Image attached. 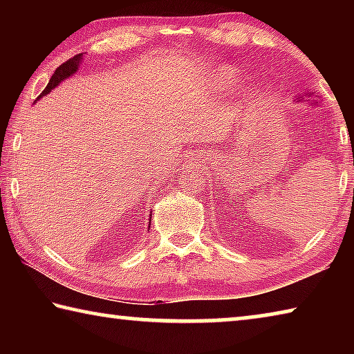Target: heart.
Returning a JSON list of instances; mask_svg holds the SVG:
<instances>
[{
	"label": "heart",
	"mask_w": 354,
	"mask_h": 354,
	"mask_svg": "<svg viewBox=\"0 0 354 354\" xmlns=\"http://www.w3.org/2000/svg\"><path fill=\"white\" fill-rule=\"evenodd\" d=\"M217 87H220V88H226V87H230L231 84H232V75L230 73V71H221V73L217 76Z\"/></svg>",
	"instance_id": "heart-1"
}]
</instances>
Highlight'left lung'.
Returning a JSON list of instances; mask_svg holds the SVG:
<instances>
[{
  "label": "left lung",
  "mask_w": 354,
  "mask_h": 354,
  "mask_svg": "<svg viewBox=\"0 0 354 354\" xmlns=\"http://www.w3.org/2000/svg\"><path fill=\"white\" fill-rule=\"evenodd\" d=\"M303 97H306V95H303ZM303 97H298V101H301V100H303ZM308 97H310V93L308 95ZM317 97H319V95H317ZM308 101L310 103V100H308ZM315 104H319V101H314L313 106H315Z\"/></svg>",
  "instance_id": "1"
}]
</instances>
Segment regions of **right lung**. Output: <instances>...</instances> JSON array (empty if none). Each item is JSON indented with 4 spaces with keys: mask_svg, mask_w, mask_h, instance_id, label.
<instances>
[{
    "mask_svg": "<svg viewBox=\"0 0 354 354\" xmlns=\"http://www.w3.org/2000/svg\"><path fill=\"white\" fill-rule=\"evenodd\" d=\"M82 56H84V53H81V55H76L75 57L68 59L67 62H64L62 65H59L55 73H53L50 82H48V86L45 87V91L41 92V95H39L37 100H40L41 97H45V95L50 93L53 88H56L62 81L68 80L70 76H73L76 71L80 70V67H81ZM149 223H151V215H149ZM148 230H149V226H148Z\"/></svg>",
    "mask_w": 354,
    "mask_h": 354,
    "instance_id": "right-lung-1",
    "label": "right lung"
}]
</instances>
